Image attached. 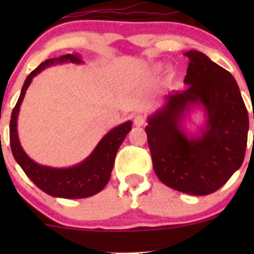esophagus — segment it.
I'll use <instances>...</instances> for the list:
<instances>
[{
    "instance_id": "34e87169",
    "label": "esophagus",
    "mask_w": 254,
    "mask_h": 254,
    "mask_svg": "<svg viewBox=\"0 0 254 254\" xmlns=\"http://www.w3.org/2000/svg\"><path fill=\"white\" fill-rule=\"evenodd\" d=\"M145 123V119L143 116L141 115H136L135 118H133V124L136 125V127H142Z\"/></svg>"
}]
</instances>
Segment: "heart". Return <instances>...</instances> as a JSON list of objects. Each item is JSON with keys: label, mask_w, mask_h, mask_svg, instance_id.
<instances>
[{"label": "heart", "mask_w": 254, "mask_h": 254, "mask_svg": "<svg viewBox=\"0 0 254 254\" xmlns=\"http://www.w3.org/2000/svg\"><path fill=\"white\" fill-rule=\"evenodd\" d=\"M155 70H156L157 72L165 71V70H166V66L164 65V64H156V65H155Z\"/></svg>", "instance_id": "1"}]
</instances>
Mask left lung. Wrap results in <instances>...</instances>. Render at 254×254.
Here are the masks:
<instances>
[{
    "label": "left lung",
    "instance_id": "8db88e82",
    "mask_svg": "<svg viewBox=\"0 0 254 254\" xmlns=\"http://www.w3.org/2000/svg\"><path fill=\"white\" fill-rule=\"evenodd\" d=\"M184 55L190 61L186 89L165 95L147 118L145 132L157 178L177 191L205 196L243 164L249 115L230 72L197 50ZM197 110L203 112L200 125L191 121Z\"/></svg>",
    "mask_w": 254,
    "mask_h": 254
}]
</instances>
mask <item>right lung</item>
I'll use <instances>...</instances> for the list:
<instances>
[{
    "label": "right lung",
    "instance_id": "obj_1",
    "mask_svg": "<svg viewBox=\"0 0 254 254\" xmlns=\"http://www.w3.org/2000/svg\"><path fill=\"white\" fill-rule=\"evenodd\" d=\"M63 63L82 64L83 61H81L77 55L70 54L63 55L57 58H50V60L44 61L26 77L20 97L11 112L9 124L10 148L15 161L22 168L26 176L30 178L40 190L52 197L80 199V198L94 196L103 190L109 183L111 172L115 165L116 154L131 130L132 122H124L123 124H119L111 129L99 141L97 147L86 159L70 167H51V166L40 165L32 160L21 147L19 135H17V117H19L20 106L33 77H36L39 72L49 66Z\"/></svg>",
    "mask_w": 254,
    "mask_h": 254
}]
</instances>
